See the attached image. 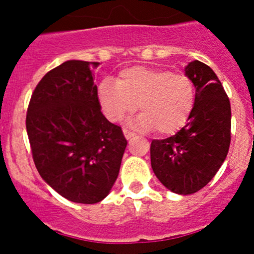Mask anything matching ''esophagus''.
Returning <instances> with one entry per match:
<instances>
[{
  "label": "esophagus",
  "mask_w": 254,
  "mask_h": 254,
  "mask_svg": "<svg viewBox=\"0 0 254 254\" xmlns=\"http://www.w3.org/2000/svg\"><path fill=\"white\" fill-rule=\"evenodd\" d=\"M123 134H125V137L127 138V140H131V138L134 137L133 132L129 131V129H127V128H123Z\"/></svg>",
  "instance_id": "esophagus-1"
}]
</instances>
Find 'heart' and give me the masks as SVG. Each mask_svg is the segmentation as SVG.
<instances>
[{"instance_id":"obj_1","label":"heart","mask_w":254,"mask_h":254,"mask_svg":"<svg viewBox=\"0 0 254 254\" xmlns=\"http://www.w3.org/2000/svg\"><path fill=\"white\" fill-rule=\"evenodd\" d=\"M103 113L121 122L140 105L142 113L129 125L141 131L156 128L170 134L186 125L196 102L194 85L187 75L163 68L133 66L123 69L118 81L104 78L98 86Z\"/></svg>"}]
</instances>
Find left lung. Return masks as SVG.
<instances>
[{
	"mask_svg": "<svg viewBox=\"0 0 254 254\" xmlns=\"http://www.w3.org/2000/svg\"><path fill=\"white\" fill-rule=\"evenodd\" d=\"M185 73L196 89L187 125L165 140H152L151 168L161 185L178 194H192L214 178L230 146V102L216 73L193 61Z\"/></svg>",
	"mask_w": 254,
	"mask_h": 254,
	"instance_id": "8db88e82",
	"label": "left lung"
}]
</instances>
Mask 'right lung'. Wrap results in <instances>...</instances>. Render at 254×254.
Wrapping results in <instances>:
<instances>
[{
  "mask_svg": "<svg viewBox=\"0 0 254 254\" xmlns=\"http://www.w3.org/2000/svg\"><path fill=\"white\" fill-rule=\"evenodd\" d=\"M99 64L66 61L49 71L31 95L26 132L35 167L49 187L76 203L109 194L127 140L103 116L94 84Z\"/></svg>",
  "mask_w": 254,
  "mask_h": 254,
  "instance_id": "right-lung-1",
  "label": "right lung"
}]
</instances>
